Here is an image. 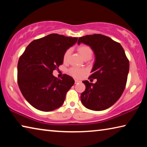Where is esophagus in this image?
Segmentation results:
<instances>
[{"label":"esophagus","instance_id":"obj_1","mask_svg":"<svg viewBox=\"0 0 147 147\" xmlns=\"http://www.w3.org/2000/svg\"><path fill=\"white\" fill-rule=\"evenodd\" d=\"M74 82H75V84H76L80 82L81 81H80V80H74Z\"/></svg>","mask_w":147,"mask_h":147}]
</instances>
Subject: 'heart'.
Wrapping results in <instances>:
<instances>
[{
	"label": "heart",
	"instance_id": "obj_1",
	"mask_svg": "<svg viewBox=\"0 0 147 147\" xmlns=\"http://www.w3.org/2000/svg\"><path fill=\"white\" fill-rule=\"evenodd\" d=\"M77 51H78V53L80 54L82 58L84 59H89L92 57V55H93L92 49L89 46L86 45H81L78 46V48H77ZM70 49H67L65 52L63 56V60L64 62L68 61L69 56H70ZM69 73L73 77H75V78H81L86 73V70L84 69L72 67L69 70Z\"/></svg>",
	"mask_w": 147,
	"mask_h": 147
}]
</instances>
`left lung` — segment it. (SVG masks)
<instances>
[{"instance_id":"obj_1","label":"left lung","mask_w":147,"mask_h":147,"mask_svg":"<svg viewBox=\"0 0 147 147\" xmlns=\"http://www.w3.org/2000/svg\"><path fill=\"white\" fill-rule=\"evenodd\" d=\"M81 43L90 46L95 54L89 79H96L94 84L82 82L86 89L81 94V101L91 110H104L119 100L125 89L129 60L120 43L108 36L87 35L78 39V43Z\"/></svg>"}]
</instances>
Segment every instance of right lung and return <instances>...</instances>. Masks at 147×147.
Masks as SVG:
<instances>
[{"label": "right lung", "instance_id": "add662e5", "mask_svg": "<svg viewBox=\"0 0 147 147\" xmlns=\"http://www.w3.org/2000/svg\"><path fill=\"white\" fill-rule=\"evenodd\" d=\"M77 40L51 34L32 41L20 56L17 83L24 97L35 108L51 111L63 104L74 80L66 74L58 79L53 73L63 63L65 52Z\"/></svg>", "mask_w": 147, "mask_h": 147}]
</instances>
